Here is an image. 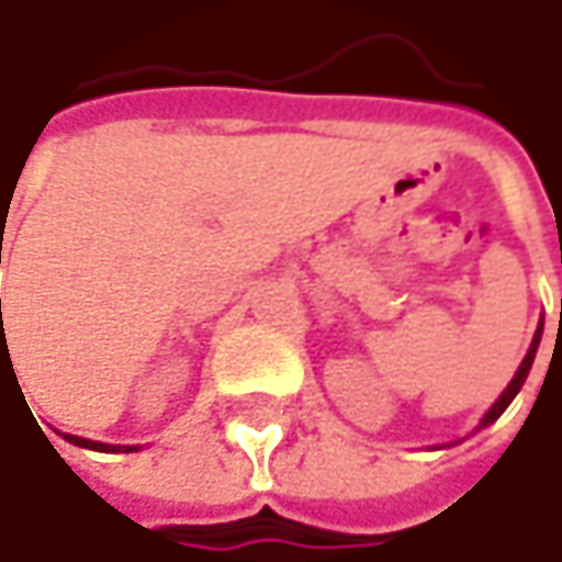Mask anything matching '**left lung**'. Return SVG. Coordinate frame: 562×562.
<instances>
[{"instance_id": "1", "label": "left lung", "mask_w": 562, "mask_h": 562, "mask_svg": "<svg viewBox=\"0 0 562 562\" xmlns=\"http://www.w3.org/2000/svg\"><path fill=\"white\" fill-rule=\"evenodd\" d=\"M541 333H543V323H541V326H538V333H535V341H531V348H528V355H525V361L518 364V371H515V378H512V383H508V386L502 390L499 400H496V403L490 406V413H486V416L480 419V428H486L490 422L499 419L502 413L508 409V403H512V400L518 396V390H521V383H525V378H528V371H531V364H535V355H538V345H541Z\"/></svg>"}]
</instances>
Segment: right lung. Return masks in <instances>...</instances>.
Wrapping results in <instances>:
<instances>
[{
    "instance_id": "right-lung-1",
    "label": "right lung",
    "mask_w": 562,
    "mask_h": 562,
    "mask_svg": "<svg viewBox=\"0 0 562 562\" xmlns=\"http://www.w3.org/2000/svg\"><path fill=\"white\" fill-rule=\"evenodd\" d=\"M69 445H79V448H89V451H124V454H131V451H140L137 445H101V441H89V438H79V435H63Z\"/></svg>"
}]
</instances>
